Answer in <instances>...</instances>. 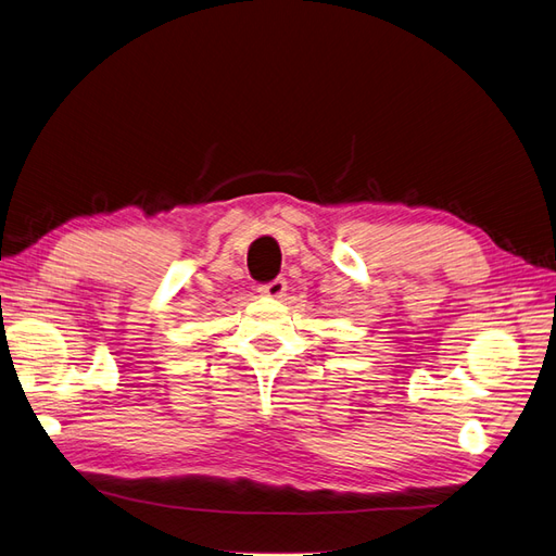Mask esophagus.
<instances>
[{
	"label": "esophagus",
	"mask_w": 556,
	"mask_h": 556,
	"mask_svg": "<svg viewBox=\"0 0 556 556\" xmlns=\"http://www.w3.org/2000/svg\"><path fill=\"white\" fill-rule=\"evenodd\" d=\"M260 292H262V296H268V299H282L285 292H288V282H285L282 278H276L274 282L262 285Z\"/></svg>",
	"instance_id": "1"
}]
</instances>
